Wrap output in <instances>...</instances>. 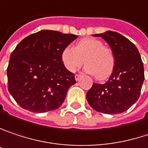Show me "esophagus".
Here are the masks:
<instances>
[{
	"label": "esophagus",
	"instance_id": "esophagus-1",
	"mask_svg": "<svg viewBox=\"0 0 148 148\" xmlns=\"http://www.w3.org/2000/svg\"><path fill=\"white\" fill-rule=\"evenodd\" d=\"M80 78H81V75H79V74H76V75H75V79H76V81H79Z\"/></svg>",
	"mask_w": 148,
	"mask_h": 148
}]
</instances>
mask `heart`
I'll use <instances>...</instances> for the list:
<instances>
[{
	"label": "heart",
	"instance_id": "b5f03b06",
	"mask_svg": "<svg viewBox=\"0 0 148 148\" xmlns=\"http://www.w3.org/2000/svg\"><path fill=\"white\" fill-rule=\"evenodd\" d=\"M61 61L71 72L76 71L84 62V71L87 73L103 80L114 69L115 55L110 47L104 46L101 41L88 37L77 42L74 47H65L61 52Z\"/></svg>",
	"mask_w": 148,
	"mask_h": 148
}]
</instances>
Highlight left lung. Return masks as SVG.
<instances>
[{"mask_svg":"<svg viewBox=\"0 0 148 148\" xmlns=\"http://www.w3.org/2000/svg\"><path fill=\"white\" fill-rule=\"evenodd\" d=\"M103 38L115 55V66L109 80L94 83L86 95L89 106L106 114L127 111L140 97L144 82V67L137 47L129 39L114 31L93 35Z\"/></svg>","mask_w":148,"mask_h":148,"instance_id":"obj_1","label":"left lung"}]
</instances>
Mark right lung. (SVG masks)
<instances>
[{"label": "right lung", "mask_w": 148, "mask_h": 148, "mask_svg": "<svg viewBox=\"0 0 148 148\" xmlns=\"http://www.w3.org/2000/svg\"><path fill=\"white\" fill-rule=\"evenodd\" d=\"M77 36L42 29L23 39L10 56L7 70L8 91L16 102L32 112L58 109L74 74L61 61V52Z\"/></svg>", "instance_id": "obj_1"}]
</instances>
